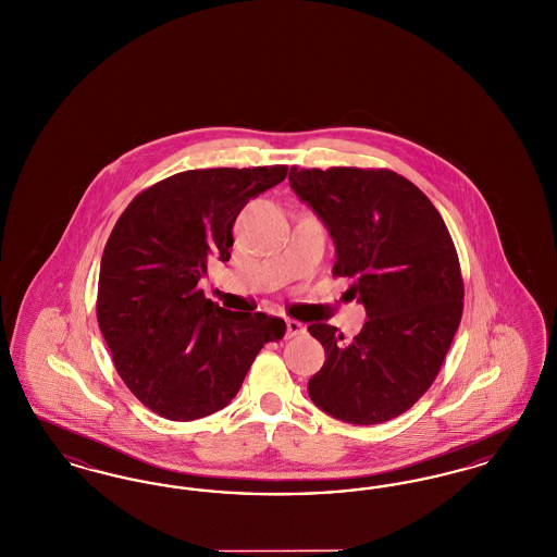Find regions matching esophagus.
<instances>
[{"label": "esophagus", "mask_w": 557, "mask_h": 557, "mask_svg": "<svg viewBox=\"0 0 557 557\" xmlns=\"http://www.w3.org/2000/svg\"><path fill=\"white\" fill-rule=\"evenodd\" d=\"M302 332H305V325H302L300 321L286 319V338H294V336H298V334H302Z\"/></svg>", "instance_id": "1"}]
</instances>
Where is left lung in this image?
Instances as JSON below:
<instances>
[{
    "label": "left lung",
    "mask_w": 557,
    "mask_h": 557,
    "mask_svg": "<svg viewBox=\"0 0 557 557\" xmlns=\"http://www.w3.org/2000/svg\"><path fill=\"white\" fill-rule=\"evenodd\" d=\"M288 180L334 238V277H352L368 311L352 341L336 325H309L325 348L309 397L348 424L388 422L424 397L461 321L449 230L424 191L391 169L292 166Z\"/></svg>",
    "instance_id": "8db88e82"
}]
</instances>
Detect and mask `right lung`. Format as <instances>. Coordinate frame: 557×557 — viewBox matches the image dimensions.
<instances>
[{"label": "right lung", "mask_w": 557, "mask_h": 557, "mask_svg": "<svg viewBox=\"0 0 557 557\" xmlns=\"http://www.w3.org/2000/svg\"><path fill=\"white\" fill-rule=\"evenodd\" d=\"M288 175L286 164L194 169L139 191L102 255L96 313L112 363L135 397L173 422L227 407L259 350L286 321L214 305L198 282L230 261L246 202Z\"/></svg>", "instance_id": "right-lung-1"}]
</instances>
